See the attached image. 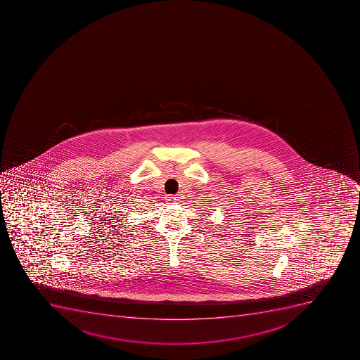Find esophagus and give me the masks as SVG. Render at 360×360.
I'll use <instances>...</instances> for the list:
<instances>
[{
	"mask_svg": "<svg viewBox=\"0 0 360 360\" xmlns=\"http://www.w3.org/2000/svg\"><path fill=\"white\" fill-rule=\"evenodd\" d=\"M167 200H169V202H171V203H175V202H176V200H178V196H167Z\"/></svg>",
	"mask_w": 360,
	"mask_h": 360,
	"instance_id": "obj_1",
	"label": "esophagus"
}]
</instances>
